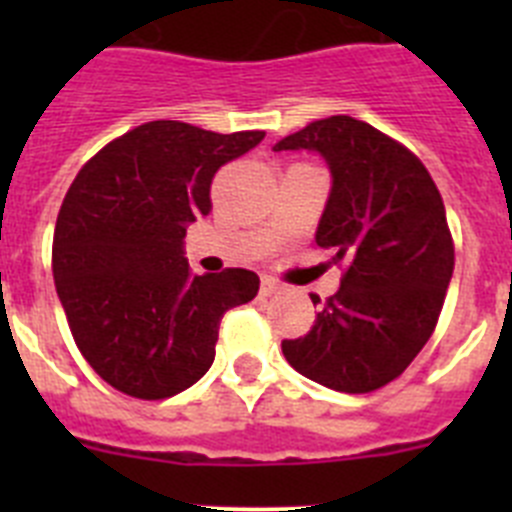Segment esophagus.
I'll use <instances>...</instances> for the list:
<instances>
[{
    "instance_id": "esophagus-1",
    "label": "esophagus",
    "mask_w": 512,
    "mask_h": 512,
    "mask_svg": "<svg viewBox=\"0 0 512 512\" xmlns=\"http://www.w3.org/2000/svg\"><path fill=\"white\" fill-rule=\"evenodd\" d=\"M279 292V282L274 277H264L261 279V295H277Z\"/></svg>"
}]
</instances>
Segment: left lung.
<instances>
[{
  "label": "left lung",
  "mask_w": 512,
  "mask_h": 512,
  "mask_svg": "<svg viewBox=\"0 0 512 512\" xmlns=\"http://www.w3.org/2000/svg\"><path fill=\"white\" fill-rule=\"evenodd\" d=\"M297 148L330 166L315 241L333 251L343 277L312 328L282 341V351L312 382L364 395L400 377L433 336L454 274V238L423 161L369 122L315 120L274 151Z\"/></svg>",
  "instance_id": "left-lung-1"
}]
</instances>
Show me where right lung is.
Here are the masks:
<instances>
[{
    "label": "right lung",
    "mask_w": 512,
    "mask_h": 512,
    "mask_svg": "<svg viewBox=\"0 0 512 512\" xmlns=\"http://www.w3.org/2000/svg\"><path fill=\"white\" fill-rule=\"evenodd\" d=\"M261 138L143 122L94 153L63 197L56 292L81 356L122 395L166 400L192 387L215 361L225 312L259 292L248 269L192 274L182 241L210 215L217 169Z\"/></svg>",
    "instance_id": "add662e5"
}]
</instances>
